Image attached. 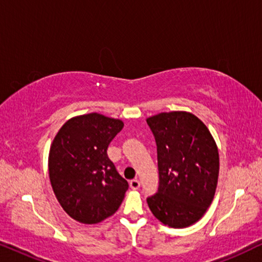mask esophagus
I'll return each mask as SVG.
<instances>
[{
    "label": "esophagus",
    "instance_id": "esophagus-1",
    "mask_svg": "<svg viewBox=\"0 0 262 262\" xmlns=\"http://www.w3.org/2000/svg\"><path fill=\"white\" fill-rule=\"evenodd\" d=\"M139 186H141V182H139V180H137V179H134V180L130 181V187L132 189H138Z\"/></svg>",
    "mask_w": 262,
    "mask_h": 262
}]
</instances>
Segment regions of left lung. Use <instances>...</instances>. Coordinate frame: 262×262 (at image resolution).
<instances>
[{"instance_id":"1","label":"left lung","mask_w":262,"mask_h":262,"mask_svg":"<svg viewBox=\"0 0 262 262\" xmlns=\"http://www.w3.org/2000/svg\"><path fill=\"white\" fill-rule=\"evenodd\" d=\"M155 137L159 189L146 199L154 216L170 228L198 222L216 192L220 156L209 128L188 112L160 113L146 119Z\"/></svg>"}]
</instances>
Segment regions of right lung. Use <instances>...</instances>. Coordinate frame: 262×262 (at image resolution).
<instances>
[{
	"label": "right lung",
	"mask_w": 262,
	"mask_h": 262,
	"mask_svg": "<svg viewBox=\"0 0 262 262\" xmlns=\"http://www.w3.org/2000/svg\"><path fill=\"white\" fill-rule=\"evenodd\" d=\"M124 123L99 113L74 117L60 127L49 154L56 198L75 221L99 223L119 209L128 184L107 155Z\"/></svg>",
	"instance_id": "add662e5"
}]
</instances>
